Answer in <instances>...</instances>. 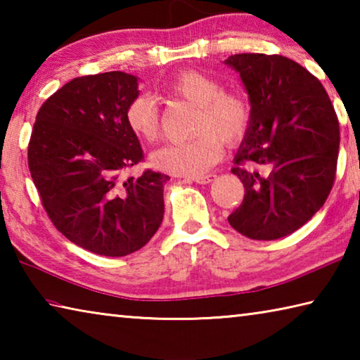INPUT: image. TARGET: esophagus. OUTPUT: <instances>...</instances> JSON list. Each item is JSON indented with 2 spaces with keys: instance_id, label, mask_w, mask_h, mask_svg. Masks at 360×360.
I'll return each instance as SVG.
<instances>
[{
  "instance_id": "34e87169",
  "label": "esophagus",
  "mask_w": 360,
  "mask_h": 360,
  "mask_svg": "<svg viewBox=\"0 0 360 360\" xmlns=\"http://www.w3.org/2000/svg\"><path fill=\"white\" fill-rule=\"evenodd\" d=\"M216 179V174H206V176H200V178H193L191 181L197 182V184H210V182H212Z\"/></svg>"
}]
</instances>
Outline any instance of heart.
<instances>
[{
	"instance_id": "obj_1",
	"label": "heart",
	"mask_w": 360,
	"mask_h": 360,
	"mask_svg": "<svg viewBox=\"0 0 360 360\" xmlns=\"http://www.w3.org/2000/svg\"><path fill=\"white\" fill-rule=\"evenodd\" d=\"M167 92L197 106L193 131L197 138L172 143L152 154V165L165 173L200 178L221 160L224 143L243 139L251 124V105L238 92H225L221 82L205 72L187 70L167 84ZM125 122L133 135L154 143L160 133V114L149 94H139L125 108Z\"/></svg>"
}]
</instances>
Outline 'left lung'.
Listing matches in <instances>:
<instances>
[{
    "mask_svg": "<svg viewBox=\"0 0 360 360\" xmlns=\"http://www.w3.org/2000/svg\"><path fill=\"white\" fill-rule=\"evenodd\" d=\"M225 65L240 72L252 111L231 168L246 193L229 224L251 240L283 238L307 224L332 191L337 114L318 79L288 57L236 53Z\"/></svg>",
    "mask_w": 360,
    "mask_h": 360,
    "instance_id": "1",
    "label": "left lung"
}]
</instances>
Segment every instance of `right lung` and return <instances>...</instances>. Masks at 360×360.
<instances>
[{
    "label": "right lung",
    "instance_id": "add662e5",
    "mask_svg": "<svg viewBox=\"0 0 360 360\" xmlns=\"http://www.w3.org/2000/svg\"><path fill=\"white\" fill-rule=\"evenodd\" d=\"M136 95L138 77L122 71L72 79L39 108L28 144L49 219L75 245L108 257L141 249L165 212L169 176H125L144 157L125 122Z\"/></svg>",
    "mask_w": 360,
    "mask_h": 360
}]
</instances>
